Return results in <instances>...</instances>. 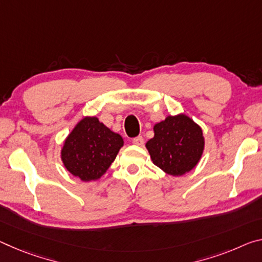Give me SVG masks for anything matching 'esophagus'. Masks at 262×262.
Masks as SVG:
<instances>
[{"instance_id": "1", "label": "esophagus", "mask_w": 262, "mask_h": 262, "mask_svg": "<svg viewBox=\"0 0 262 262\" xmlns=\"http://www.w3.org/2000/svg\"><path fill=\"white\" fill-rule=\"evenodd\" d=\"M143 142H144V140L142 136H138V138L133 139V143H134L135 146H142Z\"/></svg>"}]
</instances>
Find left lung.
<instances>
[{
  "label": "left lung",
  "instance_id": "left-lung-1",
  "mask_svg": "<svg viewBox=\"0 0 262 262\" xmlns=\"http://www.w3.org/2000/svg\"><path fill=\"white\" fill-rule=\"evenodd\" d=\"M154 138L146 143L152 163L168 175L182 176L196 167L204 151V136L185 114L169 115L154 126Z\"/></svg>",
  "mask_w": 262,
  "mask_h": 262
}]
</instances>
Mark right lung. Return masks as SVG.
Segmentation results:
<instances>
[{
	"instance_id": "1",
	"label": "right lung",
	"mask_w": 262,
	"mask_h": 262,
	"mask_svg": "<svg viewBox=\"0 0 262 262\" xmlns=\"http://www.w3.org/2000/svg\"><path fill=\"white\" fill-rule=\"evenodd\" d=\"M122 146L121 135L95 116H85L66 138L61 161L73 176L84 182L95 181L107 171Z\"/></svg>"
}]
</instances>
